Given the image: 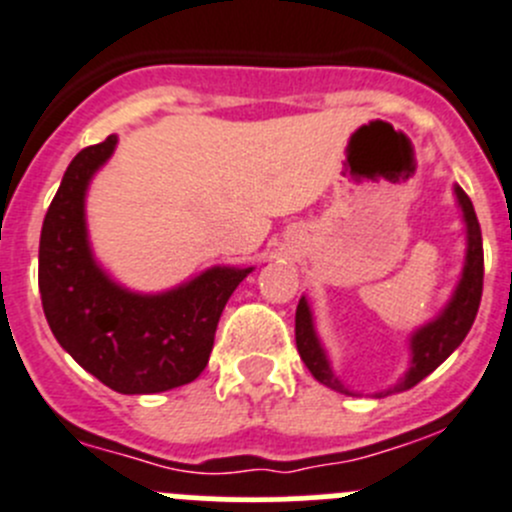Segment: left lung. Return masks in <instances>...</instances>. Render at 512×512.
I'll use <instances>...</instances> for the list:
<instances>
[{
  "instance_id": "left-lung-1",
  "label": "left lung",
  "mask_w": 512,
  "mask_h": 512,
  "mask_svg": "<svg viewBox=\"0 0 512 512\" xmlns=\"http://www.w3.org/2000/svg\"><path fill=\"white\" fill-rule=\"evenodd\" d=\"M455 197L457 204L462 209V219H465L467 229V250H465V265H462L460 283H457L455 293H452L450 303L439 310L437 318H432L429 323L419 326L417 331L409 336V351H412V361H409L407 374L401 376L391 389L379 391L376 396H389L399 394V391H407L412 386H417L419 381L427 379L444 358L450 356L465 336L470 333L472 323H475L477 308H480L482 298V232L480 222H477L475 207H472L470 197H467L462 186L455 184ZM295 343H298V353L303 358V364L308 366L310 374L315 379L326 384L328 389L341 391V394H351L353 391L348 386H343V381L338 379L336 371H333L331 361H328V353L323 348L321 338L315 333L313 323V310H310L308 298H300L298 310H295Z\"/></svg>"
}]
</instances>
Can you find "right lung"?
Here are the masks:
<instances>
[{
    "label": "right lung",
    "mask_w": 512,
    "mask_h": 512,
    "mask_svg": "<svg viewBox=\"0 0 512 512\" xmlns=\"http://www.w3.org/2000/svg\"><path fill=\"white\" fill-rule=\"evenodd\" d=\"M118 136L83 148L62 176L40 234V295L52 336L118 394H159L197 379L219 315L252 267L214 265L164 293H133L95 262L85 194Z\"/></svg>",
    "instance_id": "obj_1"
}]
</instances>
